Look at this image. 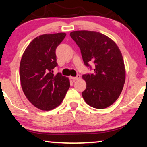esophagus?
I'll use <instances>...</instances> for the list:
<instances>
[{"label":"esophagus","mask_w":147,"mask_h":147,"mask_svg":"<svg viewBox=\"0 0 147 147\" xmlns=\"http://www.w3.org/2000/svg\"><path fill=\"white\" fill-rule=\"evenodd\" d=\"M70 78L71 79H73V80H78L81 78V76H80L79 75H77V77H70Z\"/></svg>","instance_id":"esophagus-1"}]
</instances>
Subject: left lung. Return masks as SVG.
Listing matches in <instances>:
<instances>
[{"instance_id":"8db88e82","label":"left lung","mask_w":147,"mask_h":147,"mask_svg":"<svg viewBox=\"0 0 147 147\" xmlns=\"http://www.w3.org/2000/svg\"><path fill=\"white\" fill-rule=\"evenodd\" d=\"M81 49L85 66L95 64L94 73L83 75L86 89L82 96L87 105L105 109L115 102L123 90L125 68L121 52L114 40L95 31L78 30L70 33Z\"/></svg>"}]
</instances>
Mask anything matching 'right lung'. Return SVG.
Wrapping results in <instances>:
<instances>
[{
  "label": "right lung",
  "instance_id": "right-lung-1",
  "mask_svg": "<svg viewBox=\"0 0 147 147\" xmlns=\"http://www.w3.org/2000/svg\"><path fill=\"white\" fill-rule=\"evenodd\" d=\"M66 35L60 32L37 36L22 55L20 65L22 90L30 103L40 110L58 107L70 87L68 77L53 74L57 66L55 49Z\"/></svg>",
  "mask_w": 147,
  "mask_h": 147
}]
</instances>
